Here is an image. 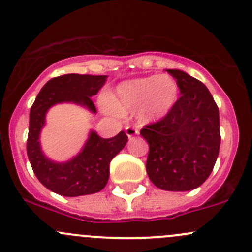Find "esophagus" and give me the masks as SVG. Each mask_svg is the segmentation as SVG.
Returning <instances> with one entry per match:
<instances>
[{
  "instance_id": "esophagus-1",
  "label": "esophagus",
  "mask_w": 252,
  "mask_h": 252,
  "mask_svg": "<svg viewBox=\"0 0 252 252\" xmlns=\"http://www.w3.org/2000/svg\"><path fill=\"white\" fill-rule=\"evenodd\" d=\"M126 134L128 135L129 139L134 138L135 135H138L139 134V130L136 128H134V126H126Z\"/></svg>"
}]
</instances>
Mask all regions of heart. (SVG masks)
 <instances>
[{"mask_svg": "<svg viewBox=\"0 0 252 252\" xmlns=\"http://www.w3.org/2000/svg\"><path fill=\"white\" fill-rule=\"evenodd\" d=\"M178 93V84L172 77L151 75L119 85L106 100V106L116 113L139 110L141 122L149 123L163 118L173 108Z\"/></svg>", "mask_w": 252, "mask_h": 252, "instance_id": "1", "label": "heart"}]
</instances>
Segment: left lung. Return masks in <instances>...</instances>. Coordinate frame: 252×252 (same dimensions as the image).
<instances>
[{"label":"left lung","mask_w":252,"mask_h":252,"mask_svg":"<svg viewBox=\"0 0 252 252\" xmlns=\"http://www.w3.org/2000/svg\"><path fill=\"white\" fill-rule=\"evenodd\" d=\"M167 72L182 95L163 118L140 130L149 144L146 172L159 189L188 191L210 177L217 161L220 112L204 83L182 70Z\"/></svg>","instance_id":"left-lung-1"}]
</instances>
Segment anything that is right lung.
Here are the masks:
<instances>
[{"mask_svg": "<svg viewBox=\"0 0 252 252\" xmlns=\"http://www.w3.org/2000/svg\"><path fill=\"white\" fill-rule=\"evenodd\" d=\"M106 78V75L89 74H64L52 78L40 90L30 108L28 157L40 183L56 194L73 197L101 191L110 178L112 158L128 141L124 131L111 139H102L91 131L83 151L65 163L50 161L40 149V130L45 124L48 108L60 102H75L96 112L91 96L102 88Z\"/></svg>", "mask_w": 252, "mask_h": 252, "instance_id": "add662e5", "label": "right lung"}]
</instances>
